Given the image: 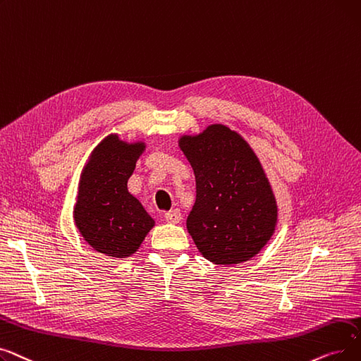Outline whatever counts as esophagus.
Listing matches in <instances>:
<instances>
[{
    "mask_svg": "<svg viewBox=\"0 0 361 361\" xmlns=\"http://www.w3.org/2000/svg\"><path fill=\"white\" fill-rule=\"evenodd\" d=\"M164 219H166V221H169V223H179V221L182 220L180 210L175 209V210H170V212L164 213Z\"/></svg>",
    "mask_w": 361,
    "mask_h": 361,
    "instance_id": "1",
    "label": "esophagus"
}]
</instances>
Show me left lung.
<instances>
[{
	"mask_svg": "<svg viewBox=\"0 0 361 361\" xmlns=\"http://www.w3.org/2000/svg\"><path fill=\"white\" fill-rule=\"evenodd\" d=\"M179 147L197 182L186 228L205 259L238 264L259 252L274 232L278 207L263 167L236 132L212 125Z\"/></svg>",
	"mask_w": 361,
	"mask_h": 361,
	"instance_id": "left-lung-1",
	"label": "left lung"
}]
</instances>
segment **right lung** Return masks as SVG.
Returning a JSON list of instances; mask_svg holds the SVG:
<instances>
[{
    "label": "right lung",
    "mask_w": 361,
    "mask_h": 361,
    "mask_svg": "<svg viewBox=\"0 0 361 361\" xmlns=\"http://www.w3.org/2000/svg\"><path fill=\"white\" fill-rule=\"evenodd\" d=\"M142 142L126 144L110 135L85 166L75 207V223L95 251L109 257L132 255L140 248L154 220L128 191V179L142 154Z\"/></svg>",
    "instance_id": "1"
}]
</instances>
